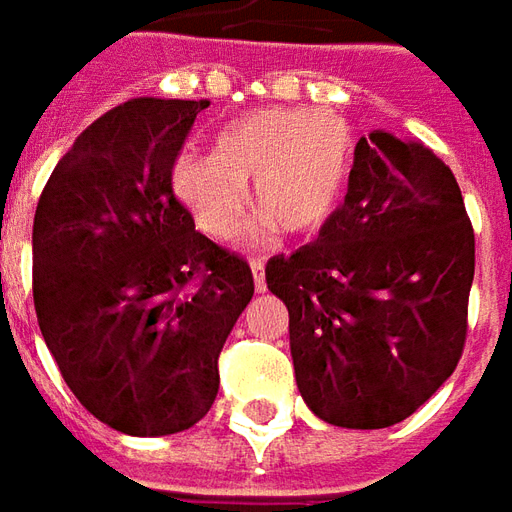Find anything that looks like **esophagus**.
Wrapping results in <instances>:
<instances>
[{
  "label": "esophagus",
  "mask_w": 512,
  "mask_h": 512,
  "mask_svg": "<svg viewBox=\"0 0 512 512\" xmlns=\"http://www.w3.org/2000/svg\"><path fill=\"white\" fill-rule=\"evenodd\" d=\"M249 266H252V277H255V288L263 293L266 290V263L260 260V257H252L249 260Z\"/></svg>",
  "instance_id": "34e87169"
}]
</instances>
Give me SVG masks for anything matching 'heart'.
<instances>
[{
    "instance_id": "heart-1",
    "label": "heart",
    "mask_w": 512,
    "mask_h": 512,
    "mask_svg": "<svg viewBox=\"0 0 512 512\" xmlns=\"http://www.w3.org/2000/svg\"><path fill=\"white\" fill-rule=\"evenodd\" d=\"M351 147V128L329 109L266 106L227 123L216 156L178 158L172 189L202 233L227 244L244 230L252 180L268 230L310 238L343 200Z\"/></svg>"
}]
</instances>
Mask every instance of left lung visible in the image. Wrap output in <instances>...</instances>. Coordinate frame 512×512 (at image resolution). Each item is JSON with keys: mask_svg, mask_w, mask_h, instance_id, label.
I'll return each instance as SVG.
<instances>
[{"mask_svg": "<svg viewBox=\"0 0 512 512\" xmlns=\"http://www.w3.org/2000/svg\"><path fill=\"white\" fill-rule=\"evenodd\" d=\"M472 279L474 230L450 167L417 139H359L343 205L266 266L312 414L359 430L411 417L458 367Z\"/></svg>", "mask_w": 512, "mask_h": 512, "instance_id": "obj_1", "label": "left lung"}]
</instances>
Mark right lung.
Returning <instances> with one entry per match:
<instances>
[{
  "instance_id": "add662e5",
  "label": "right lung",
  "mask_w": 512,
  "mask_h": 512,
  "mask_svg": "<svg viewBox=\"0 0 512 512\" xmlns=\"http://www.w3.org/2000/svg\"><path fill=\"white\" fill-rule=\"evenodd\" d=\"M208 101L134 98L60 158L32 227V296L65 384L128 436L200 422L252 268L194 230L172 169Z\"/></svg>"
}]
</instances>
